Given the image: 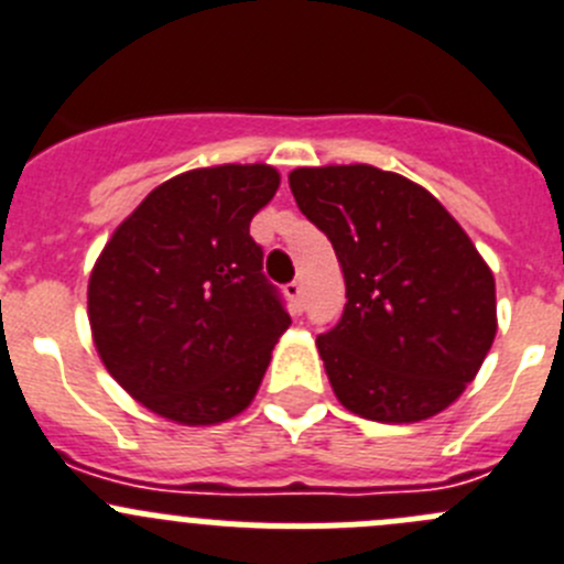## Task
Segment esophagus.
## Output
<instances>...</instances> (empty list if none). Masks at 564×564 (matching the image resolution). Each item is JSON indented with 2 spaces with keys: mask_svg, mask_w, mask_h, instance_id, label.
<instances>
[{
  "mask_svg": "<svg viewBox=\"0 0 564 564\" xmlns=\"http://www.w3.org/2000/svg\"><path fill=\"white\" fill-rule=\"evenodd\" d=\"M285 296L291 299L293 310H296V313H302V282H299V279L288 282V285H285Z\"/></svg>",
  "mask_w": 564,
  "mask_h": 564,
  "instance_id": "obj_1",
  "label": "esophagus"
}]
</instances>
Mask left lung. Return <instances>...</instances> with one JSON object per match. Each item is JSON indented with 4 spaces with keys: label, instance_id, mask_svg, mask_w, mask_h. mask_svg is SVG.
Instances as JSON below:
<instances>
[{
    "label": "left lung",
    "instance_id": "1",
    "mask_svg": "<svg viewBox=\"0 0 564 564\" xmlns=\"http://www.w3.org/2000/svg\"><path fill=\"white\" fill-rule=\"evenodd\" d=\"M299 210L329 238L346 282L318 354L346 410L412 423L446 410L496 337V282L429 191L373 165L291 171Z\"/></svg>",
    "mask_w": 564,
    "mask_h": 564
}]
</instances>
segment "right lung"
Masks as SVG:
<instances>
[{"label":"right lung","instance_id":"obj_1","mask_svg":"<svg viewBox=\"0 0 564 564\" xmlns=\"http://www.w3.org/2000/svg\"><path fill=\"white\" fill-rule=\"evenodd\" d=\"M271 165H216L154 187L112 232L88 285L94 343L121 388L158 415L207 426L254 399L291 326L249 235Z\"/></svg>","mask_w":564,"mask_h":564}]
</instances>
